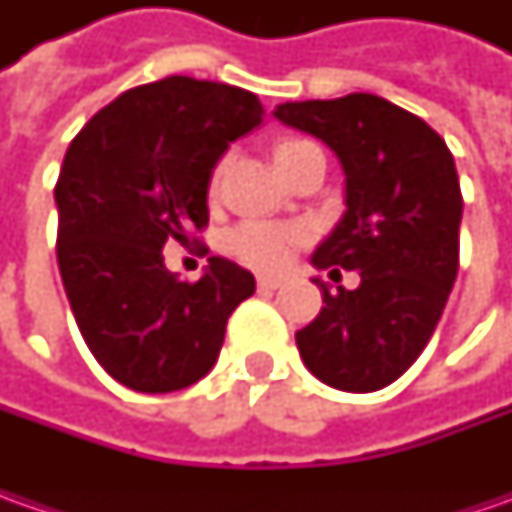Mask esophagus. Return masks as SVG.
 Listing matches in <instances>:
<instances>
[{"mask_svg": "<svg viewBox=\"0 0 512 512\" xmlns=\"http://www.w3.org/2000/svg\"><path fill=\"white\" fill-rule=\"evenodd\" d=\"M256 285H259V290H276V287H282V279L279 276H259Z\"/></svg>", "mask_w": 512, "mask_h": 512, "instance_id": "esophagus-1", "label": "esophagus"}]
</instances>
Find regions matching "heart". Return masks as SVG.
<instances>
[{
    "mask_svg": "<svg viewBox=\"0 0 512 512\" xmlns=\"http://www.w3.org/2000/svg\"><path fill=\"white\" fill-rule=\"evenodd\" d=\"M307 145H313V142H305V139H285V142H279L276 150H273V159H276L279 170L285 168V162L293 153H299ZM216 187H219V168L213 170V176H210V193H216ZM305 242L307 227L262 222V219L242 222V225H236L225 236L227 253L233 259H239L247 267L265 270V273L279 270L296 253V247H302Z\"/></svg>",
    "mask_w": 512,
    "mask_h": 512,
    "instance_id": "heart-1",
    "label": "heart"
}]
</instances>
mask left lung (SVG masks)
Returning a JSON list of instances; mask_svg holds the SVG:
<instances>
[{
    "instance_id": "1",
    "label": "left lung",
    "mask_w": 512,
    "mask_h": 512,
    "mask_svg": "<svg viewBox=\"0 0 512 512\" xmlns=\"http://www.w3.org/2000/svg\"><path fill=\"white\" fill-rule=\"evenodd\" d=\"M276 119L322 139L344 168L347 210L313 265L362 276L336 293L316 279L325 307L296 333L302 362L336 390H382L422 356L459 273L453 153L424 119L373 93L285 102Z\"/></svg>"
}]
</instances>
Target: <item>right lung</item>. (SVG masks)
Here are the masks:
<instances>
[{"instance_id":"right-lung-1","label":"right lung","mask_w":512,"mask_h":512,"mask_svg":"<svg viewBox=\"0 0 512 512\" xmlns=\"http://www.w3.org/2000/svg\"><path fill=\"white\" fill-rule=\"evenodd\" d=\"M259 122L250 90L168 76L116 96L70 142L53 190L59 273L90 353L130 390L199 382L256 290L222 256L199 282H179L162 247L205 230L210 170Z\"/></svg>"}]
</instances>
